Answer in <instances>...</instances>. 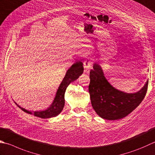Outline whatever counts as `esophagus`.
Segmentation results:
<instances>
[{
  "label": "esophagus",
  "mask_w": 155,
  "mask_h": 155,
  "mask_svg": "<svg viewBox=\"0 0 155 155\" xmlns=\"http://www.w3.org/2000/svg\"><path fill=\"white\" fill-rule=\"evenodd\" d=\"M92 66V62L91 61L90 59H87L84 62V71L87 72L89 71V70L91 68Z\"/></svg>",
  "instance_id": "esophagus-1"
}]
</instances>
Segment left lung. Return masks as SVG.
I'll use <instances>...</instances> for the list:
<instances>
[{"label":"left lung","mask_w":155,"mask_h":155,"mask_svg":"<svg viewBox=\"0 0 155 155\" xmlns=\"http://www.w3.org/2000/svg\"><path fill=\"white\" fill-rule=\"evenodd\" d=\"M89 91L92 107L103 119L120 120L140 105L147 91L148 81L134 93H126L115 89L106 79L100 65L95 63L90 71Z\"/></svg>","instance_id":"left-lung-1"}]
</instances>
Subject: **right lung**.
<instances>
[{
  "label": "right lung",
  "instance_id": "1",
  "mask_svg": "<svg viewBox=\"0 0 155 155\" xmlns=\"http://www.w3.org/2000/svg\"><path fill=\"white\" fill-rule=\"evenodd\" d=\"M83 64V62L81 61H78L73 64L71 67L68 70L64 78H63L62 83L60 84L58 89L57 90L56 96L55 97H54L53 103L51 104L50 107L46 109L45 110L31 112L25 110V109L23 107H21L20 106L18 105L17 104H16L17 105L18 107L21 108L23 111L26 112V113L33 114V116L43 118V119L57 116L62 111L64 106V93L66 88L69 85L70 83L74 81L75 80H77V78L83 74L84 71Z\"/></svg>",
  "mask_w": 155,
  "mask_h": 155
}]
</instances>
